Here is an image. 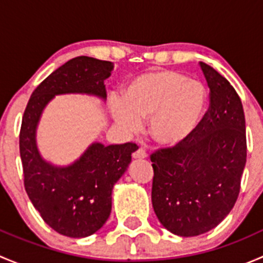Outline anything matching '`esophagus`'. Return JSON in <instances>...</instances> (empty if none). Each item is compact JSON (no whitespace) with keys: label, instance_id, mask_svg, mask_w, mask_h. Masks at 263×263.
Here are the masks:
<instances>
[{"label":"esophagus","instance_id":"34e87169","mask_svg":"<svg viewBox=\"0 0 263 263\" xmlns=\"http://www.w3.org/2000/svg\"><path fill=\"white\" fill-rule=\"evenodd\" d=\"M147 156L146 151L142 150V148H137L135 153H132V158L134 159H145Z\"/></svg>","mask_w":263,"mask_h":263}]
</instances>
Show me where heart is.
Instances as JSON below:
<instances>
[{
    "label": "heart",
    "instance_id": "b5f03b06",
    "mask_svg": "<svg viewBox=\"0 0 263 263\" xmlns=\"http://www.w3.org/2000/svg\"><path fill=\"white\" fill-rule=\"evenodd\" d=\"M209 94L202 82L177 71H151L136 76L124 89L122 102H113L116 122L128 132L147 119L154 142L177 146L192 136L202 121Z\"/></svg>",
    "mask_w": 263,
    "mask_h": 263
}]
</instances>
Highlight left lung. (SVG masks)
<instances>
[{
	"mask_svg": "<svg viewBox=\"0 0 263 263\" xmlns=\"http://www.w3.org/2000/svg\"><path fill=\"white\" fill-rule=\"evenodd\" d=\"M200 66L210 89L209 110L190 139L150 155L154 211L161 225L179 237L203 234L228 216L247 160L239 95L211 66Z\"/></svg>",
	"mask_w": 263,
	"mask_h": 263,
	"instance_id": "8db88e82",
	"label": "left lung"
}]
</instances>
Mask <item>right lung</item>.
<instances>
[{
    "label": "right lung",
    "instance_id": "right-lung-1",
    "mask_svg": "<svg viewBox=\"0 0 263 263\" xmlns=\"http://www.w3.org/2000/svg\"><path fill=\"white\" fill-rule=\"evenodd\" d=\"M113 63L80 55L53 71L29 99L20 129L24 185L42 219L60 234L84 238L94 234L112 210V190L131 163L136 144L104 146L94 142L67 166L44 160L36 147V127L42 112L54 95L89 94L107 98L104 80Z\"/></svg>",
    "mask_w": 263,
    "mask_h": 263
}]
</instances>
